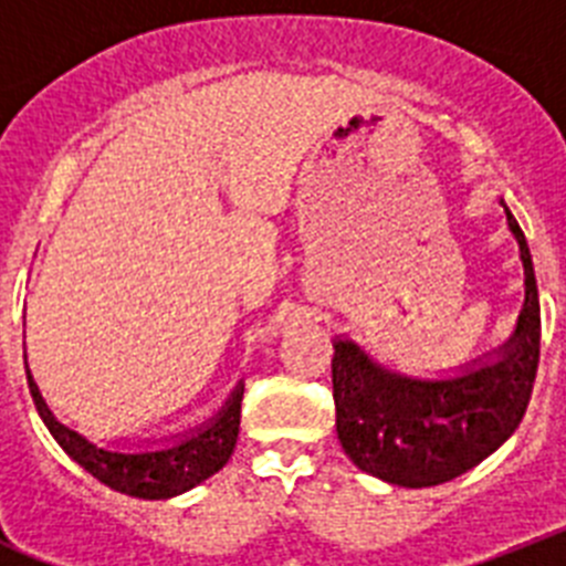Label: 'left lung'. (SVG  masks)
Listing matches in <instances>:
<instances>
[{
    "label": "left lung",
    "instance_id": "1",
    "mask_svg": "<svg viewBox=\"0 0 566 566\" xmlns=\"http://www.w3.org/2000/svg\"><path fill=\"white\" fill-rule=\"evenodd\" d=\"M524 266L516 328L499 348L453 374L419 377L385 365L357 339L334 337L332 382L337 437L359 470L399 488L451 482L499 451L527 411L542 345V308L533 258L502 201Z\"/></svg>",
    "mask_w": 566,
    "mask_h": 566
}]
</instances>
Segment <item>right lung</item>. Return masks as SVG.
Instances as JSON below:
<instances>
[{"label":"right lung","instance_id":"obj_1","mask_svg":"<svg viewBox=\"0 0 566 566\" xmlns=\"http://www.w3.org/2000/svg\"><path fill=\"white\" fill-rule=\"evenodd\" d=\"M28 368V354H24ZM28 388L39 417L48 424L62 451L76 464H82L90 476L124 496L135 499H172L187 490L198 488L214 476L229 462L240 431V402H243V379L223 402V408L203 424L187 433L169 437L164 442L135 444V448H115L113 442L102 444L84 437L78 428L62 422L39 391L36 379L28 368Z\"/></svg>","mask_w":566,"mask_h":566}]
</instances>
